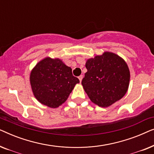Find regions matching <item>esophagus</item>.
<instances>
[{
	"instance_id": "1",
	"label": "esophagus",
	"mask_w": 154,
	"mask_h": 154,
	"mask_svg": "<svg viewBox=\"0 0 154 154\" xmlns=\"http://www.w3.org/2000/svg\"><path fill=\"white\" fill-rule=\"evenodd\" d=\"M83 75H80V76H79V79L80 82L82 81V79H83Z\"/></svg>"
}]
</instances>
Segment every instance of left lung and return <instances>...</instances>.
<instances>
[{"mask_svg": "<svg viewBox=\"0 0 154 154\" xmlns=\"http://www.w3.org/2000/svg\"><path fill=\"white\" fill-rule=\"evenodd\" d=\"M88 71L82 85L90 100L101 107H108L121 100L128 91L130 71L126 62L117 54L105 52L88 59Z\"/></svg>", "mask_w": 154, "mask_h": 154, "instance_id": "1", "label": "left lung"}]
</instances>
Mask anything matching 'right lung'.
Segmentation results:
<instances>
[{
    "mask_svg": "<svg viewBox=\"0 0 154 154\" xmlns=\"http://www.w3.org/2000/svg\"><path fill=\"white\" fill-rule=\"evenodd\" d=\"M79 79L73 76L71 67L60 59L46 57L31 71L33 93L42 104L57 108L66 102Z\"/></svg>",
    "mask_w": 154,
    "mask_h": 154,
    "instance_id": "add662e5",
    "label": "right lung"
}]
</instances>
